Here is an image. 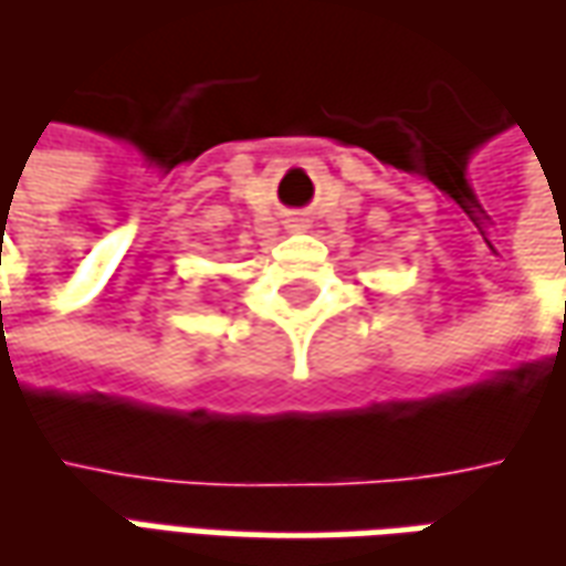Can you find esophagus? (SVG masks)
<instances>
[{"mask_svg": "<svg viewBox=\"0 0 566 566\" xmlns=\"http://www.w3.org/2000/svg\"><path fill=\"white\" fill-rule=\"evenodd\" d=\"M294 227H296V223H294Z\"/></svg>", "mask_w": 566, "mask_h": 566, "instance_id": "34e87169", "label": "esophagus"}]
</instances>
